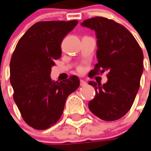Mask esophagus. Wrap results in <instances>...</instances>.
I'll return each mask as SVG.
<instances>
[{"instance_id":"esophagus-1","label":"esophagus","mask_w":151,"mask_h":151,"mask_svg":"<svg viewBox=\"0 0 151 151\" xmlns=\"http://www.w3.org/2000/svg\"><path fill=\"white\" fill-rule=\"evenodd\" d=\"M87 85V82L84 80H80V85L81 86H85Z\"/></svg>"}]
</instances>
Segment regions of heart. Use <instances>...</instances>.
Here are the masks:
<instances>
[{
	"instance_id": "obj_1",
	"label": "heart",
	"mask_w": 151,
	"mask_h": 151,
	"mask_svg": "<svg viewBox=\"0 0 151 151\" xmlns=\"http://www.w3.org/2000/svg\"><path fill=\"white\" fill-rule=\"evenodd\" d=\"M78 70L80 72V73H82L83 71H84V69H83V67H79V68L78 69Z\"/></svg>"
}]
</instances>
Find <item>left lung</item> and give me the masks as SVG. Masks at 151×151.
Wrapping results in <instances>:
<instances>
[{"mask_svg":"<svg viewBox=\"0 0 151 151\" xmlns=\"http://www.w3.org/2000/svg\"><path fill=\"white\" fill-rule=\"evenodd\" d=\"M81 26L96 32L98 63L90 78L107 71L106 83L89 81L96 96L89 110L100 119L111 122L122 117L133 104L143 70V54L133 35L122 25L104 17L85 20Z\"/></svg>","mask_w":151,"mask_h":151,"instance_id":"8db88e82","label":"left lung"}]
</instances>
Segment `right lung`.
<instances>
[{"label":"right lung","mask_w":151,"mask_h":151,"mask_svg":"<svg viewBox=\"0 0 151 151\" xmlns=\"http://www.w3.org/2000/svg\"><path fill=\"white\" fill-rule=\"evenodd\" d=\"M78 22L44 21L29 27L20 38L10 62L13 99L27 124L37 130L50 128L63 114L66 98L80 85L77 76L60 82L50 74L61 57V44Z\"/></svg>","instance_id":"add662e5"}]
</instances>
